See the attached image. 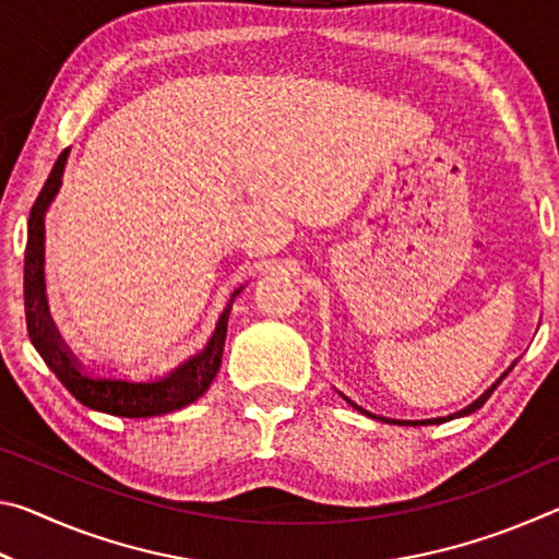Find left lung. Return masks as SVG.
Masks as SVG:
<instances>
[{
  "mask_svg": "<svg viewBox=\"0 0 559 559\" xmlns=\"http://www.w3.org/2000/svg\"><path fill=\"white\" fill-rule=\"evenodd\" d=\"M466 409H471V406H466ZM466 409H463V412H466Z\"/></svg>",
  "mask_w": 559,
  "mask_h": 559,
  "instance_id": "8db88e82",
  "label": "left lung"
}]
</instances>
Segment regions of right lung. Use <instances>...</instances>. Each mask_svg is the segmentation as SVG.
I'll use <instances>...</instances> for the list:
<instances>
[{
	"label": "right lung",
	"instance_id": "1",
	"mask_svg": "<svg viewBox=\"0 0 559 559\" xmlns=\"http://www.w3.org/2000/svg\"><path fill=\"white\" fill-rule=\"evenodd\" d=\"M66 157H69V150H63L56 159L29 216V241H26L24 253V310L26 330H29L36 353L44 357V362L51 367V372L59 377L66 390L91 409L128 416V419H145V416L182 409V406L200 400L219 372L229 310L219 318V325H216L202 353L189 357L187 362L159 377V380L132 382L122 380V377H91L83 372L79 359L69 353V347L61 343V335L56 333L44 296V212L61 185Z\"/></svg>",
	"mask_w": 559,
	"mask_h": 559
}]
</instances>
